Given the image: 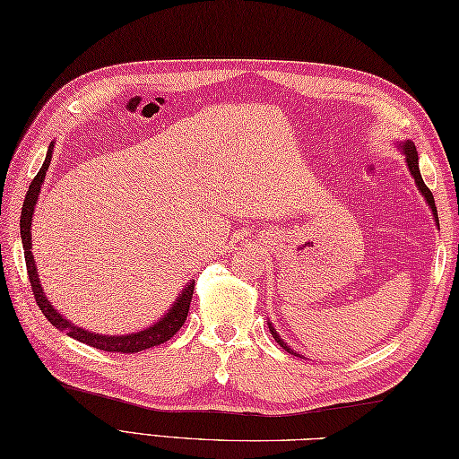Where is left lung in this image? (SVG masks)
I'll use <instances>...</instances> for the list:
<instances>
[{"mask_svg": "<svg viewBox=\"0 0 459 459\" xmlns=\"http://www.w3.org/2000/svg\"><path fill=\"white\" fill-rule=\"evenodd\" d=\"M401 150H403L404 158H406V165H408V169H411L412 178H414V181H416V185H418V191L422 193V197L426 199V203L430 204L432 214H434V219H436V224H437V227H440V221H437L436 203H434V195H432V191H430V189L426 187V183H424L422 175H420V168H418V152H416V145H414L411 140H406L404 143H401ZM268 327H270V331H272V335H274L276 343H278L281 349H284V351H288V353H291V355H296V357H298L296 351H294V349H290V347H288V343H284V341H281V337L276 333V329L272 327L270 321H268Z\"/></svg>", "mask_w": 459, "mask_h": 459, "instance_id": "obj_1", "label": "left lung"}]
</instances>
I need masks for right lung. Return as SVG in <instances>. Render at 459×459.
<instances>
[{
  "label": "right lung",
  "mask_w": 459,
  "mask_h": 459,
  "mask_svg": "<svg viewBox=\"0 0 459 459\" xmlns=\"http://www.w3.org/2000/svg\"><path fill=\"white\" fill-rule=\"evenodd\" d=\"M51 155H53V142L47 150V158H45L43 168L39 169V173L35 175V179L31 181V185H29V191L25 195V203H23V209H22V221H19V229H22V242H23V250H25V264H27L29 281H31L35 301H37V306L41 307L43 316L48 321H51V324L58 331H65L68 337H73L76 341H81V343H86L91 347L108 351V353H138V351L161 345V343H165V341H169L181 329V325L185 324V319H187L193 290H195L193 280L189 281L187 286H185V290L181 291L179 298L175 299L173 307H169L168 314H165L158 321V324H153L150 327H145L143 331H138V333H130V335H100V333H92V331H86L79 325L71 324L68 319H65L51 306V301L47 299L45 291L41 288V281H39L37 266H35L33 252H31V221H33V211H35V204H37V199H39V193H41V185L45 181V173L48 169V165H51Z\"/></svg>",
  "instance_id": "1"
}]
</instances>
